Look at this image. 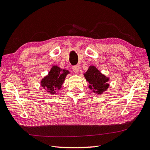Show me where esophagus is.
Instances as JSON below:
<instances>
[{
  "label": "esophagus",
  "instance_id": "esophagus-1",
  "mask_svg": "<svg viewBox=\"0 0 150 150\" xmlns=\"http://www.w3.org/2000/svg\"><path fill=\"white\" fill-rule=\"evenodd\" d=\"M72 70H73V71L75 72V73H78L79 71V66L78 65L74 66L72 67Z\"/></svg>",
  "mask_w": 150,
  "mask_h": 150
}]
</instances>
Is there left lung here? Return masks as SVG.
Masks as SVG:
<instances>
[{"mask_svg": "<svg viewBox=\"0 0 150 150\" xmlns=\"http://www.w3.org/2000/svg\"><path fill=\"white\" fill-rule=\"evenodd\" d=\"M86 81L89 83V88L94 93L101 94L109 87V78L102 74L94 66H90L84 74Z\"/></svg>", "mask_w": 150, "mask_h": 150, "instance_id": "obj_1", "label": "left lung"}]
</instances>
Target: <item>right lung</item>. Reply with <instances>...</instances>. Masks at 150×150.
Returning <instances> with one entry per match:
<instances>
[{
    "instance_id": "obj_1",
    "label": "right lung",
    "mask_w": 150,
    "mask_h": 150,
    "mask_svg": "<svg viewBox=\"0 0 150 150\" xmlns=\"http://www.w3.org/2000/svg\"><path fill=\"white\" fill-rule=\"evenodd\" d=\"M69 73L67 70L61 69V68L54 66L51 68L48 75L41 81V86L46 89L47 92L55 94L57 89L61 88L66 75Z\"/></svg>"
}]
</instances>
